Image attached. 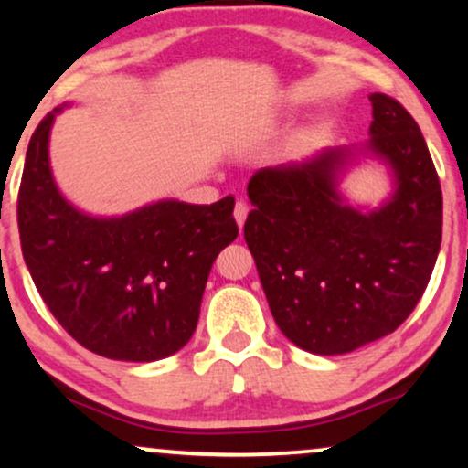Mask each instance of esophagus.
Masks as SVG:
<instances>
[{
	"mask_svg": "<svg viewBox=\"0 0 468 468\" xmlns=\"http://www.w3.org/2000/svg\"><path fill=\"white\" fill-rule=\"evenodd\" d=\"M246 216H248V205L244 203V200H238V203H235V209H233V218H235V222H238L239 229L244 227Z\"/></svg>",
	"mask_w": 468,
	"mask_h": 468,
	"instance_id": "34e87169",
	"label": "esophagus"
}]
</instances>
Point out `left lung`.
<instances>
[{
  "instance_id": "left-lung-1",
  "label": "left lung",
  "mask_w": 468,
  "mask_h": 468,
  "mask_svg": "<svg viewBox=\"0 0 468 468\" xmlns=\"http://www.w3.org/2000/svg\"><path fill=\"white\" fill-rule=\"evenodd\" d=\"M367 144L395 173V194L371 214L343 203L336 176L350 149L263 168L248 183L244 224L278 328L313 354H346L398 330L428 287L442 238V192L417 121L393 97L369 94Z\"/></svg>"
}]
</instances>
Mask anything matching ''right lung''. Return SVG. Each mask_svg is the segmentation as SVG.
<instances>
[{
  "label": "right lung",
  "mask_w": 468,
  "mask_h": 468,
  "mask_svg": "<svg viewBox=\"0 0 468 468\" xmlns=\"http://www.w3.org/2000/svg\"><path fill=\"white\" fill-rule=\"evenodd\" d=\"M38 122L23 168L21 250L47 309L99 356L149 363L179 352L197 330L211 265L238 238L235 198L214 205L159 200L121 218L69 205L49 168V129Z\"/></svg>",
  "instance_id": "add662e5"
}]
</instances>
